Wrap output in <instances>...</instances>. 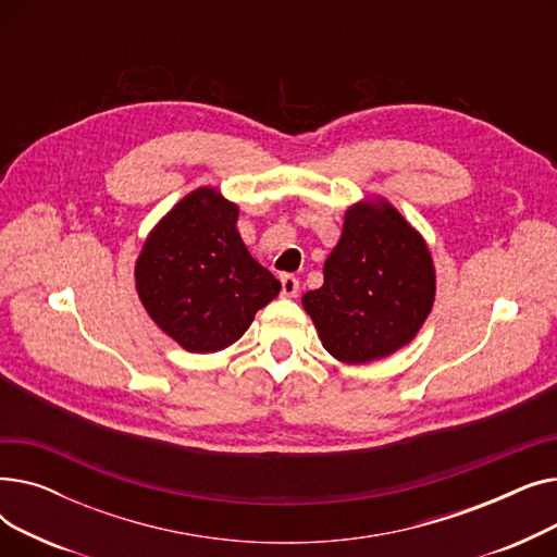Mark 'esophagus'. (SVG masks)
<instances>
[{
    "label": "esophagus",
    "mask_w": 557,
    "mask_h": 557,
    "mask_svg": "<svg viewBox=\"0 0 557 557\" xmlns=\"http://www.w3.org/2000/svg\"><path fill=\"white\" fill-rule=\"evenodd\" d=\"M282 296L284 298H296L298 290H300V280L296 275H282Z\"/></svg>",
    "instance_id": "obj_1"
}]
</instances>
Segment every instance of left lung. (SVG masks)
I'll use <instances>...</instances> for the list:
<instances>
[{
  "mask_svg": "<svg viewBox=\"0 0 557 557\" xmlns=\"http://www.w3.org/2000/svg\"><path fill=\"white\" fill-rule=\"evenodd\" d=\"M325 282L302 296L327 352L370 363L411 343L435 300V269L422 234L384 198L345 212Z\"/></svg>",
  "mask_w": 557,
  "mask_h": 557,
  "instance_id": "left-lung-1",
  "label": "left lung"
}]
</instances>
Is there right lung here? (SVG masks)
<instances>
[{"instance_id": "add662e5", "label": "right lung", "mask_w": 557, "mask_h": 557, "mask_svg": "<svg viewBox=\"0 0 557 557\" xmlns=\"http://www.w3.org/2000/svg\"><path fill=\"white\" fill-rule=\"evenodd\" d=\"M237 216V205L200 187L153 227L137 257L144 309L187 352L210 355L239 341L282 288L250 257Z\"/></svg>"}]
</instances>
